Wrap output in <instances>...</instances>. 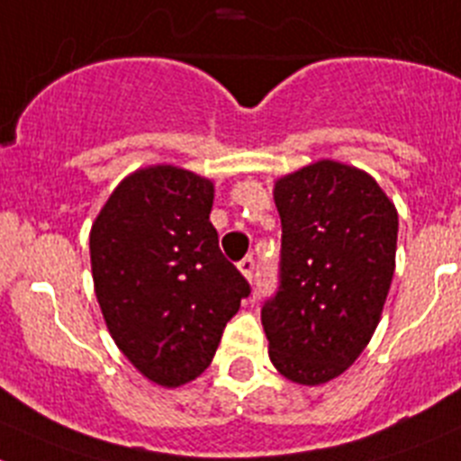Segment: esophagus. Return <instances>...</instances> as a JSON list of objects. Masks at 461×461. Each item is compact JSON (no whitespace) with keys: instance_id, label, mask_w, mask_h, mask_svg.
I'll list each match as a JSON object with an SVG mask.
<instances>
[{"instance_id":"obj_1","label":"esophagus","mask_w":461,"mask_h":461,"mask_svg":"<svg viewBox=\"0 0 461 461\" xmlns=\"http://www.w3.org/2000/svg\"><path fill=\"white\" fill-rule=\"evenodd\" d=\"M239 270L243 273V277L248 279V282H252V279H255V259H252V257H245L243 261H239Z\"/></svg>"}]
</instances>
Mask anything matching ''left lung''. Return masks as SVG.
<instances>
[{
    "instance_id": "left-lung-1",
    "label": "left lung",
    "mask_w": 461,
    "mask_h": 461,
    "mask_svg": "<svg viewBox=\"0 0 461 461\" xmlns=\"http://www.w3.org/2000/svg\"><path fill=\"white\" fill-rule=\"evenodd\" d=\"M273 197L282 273L261 309L268 357L295 384H325L355 364L380 322L398 211L368 172L332 158L279 177Z\"/></svg>"
}]
</instances>
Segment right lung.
<instances>
[{
    "mask_svg": "<svg viewBox=\"0 0 461 461\" xmlns=\"http://www.w3.org/2000/svg\"><path fill=\"white\" fill-rule=\"evenodd\" d=\"M213 182L177 166L140 167L90 227V268L115 346L149 382L177 389L204 373L250 284L211 225Z\"/></svg>",
    "mask_w": 461,
    "mask_h": 461,
    "instance_id": "obj_1",
    "label": "right lung"
}]
</instances>
